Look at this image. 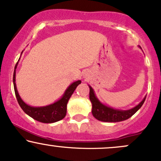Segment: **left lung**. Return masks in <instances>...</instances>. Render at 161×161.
I'll return each instance as SVG.
<instances>
[{
    "instance_id": "8db88e82",
    "label": "left lung",
    "mask_w": 161,
    "mask_h": 161,
    "mask_svg": "<svg viewBox=\"0 0 161 161\" xmlns=\"http://www.w3.org/2000/svg\"><path fill=\"white\" fill-rule=\"evenodd\" d=\"M89 87V99L92 105V113L97 120L105 122H119L125 121L135 114L144 104L146 97H144L140 103L135 107L128 110H118L104 105L100 102L95 94V92L91 86Z\"/></svg>"
}]
</instances>
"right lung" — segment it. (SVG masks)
<instances>
[{
    "mask_svg": "<svg viewBox=\"0 0 161 161\" xmlns=\"http://www.w3.org/2000/svg\"><path fill=\"white\" fill-rule=\"evenodd\" d=\"M19 61V60H18ZM18 62L16 64L14 68V72L13 76V82L14 87V92L17 98V102L21 108L23 109L24 112L26 114L31 117L33 119L40 121L42 123H54L56 121H59L63 118H65L67 110V103H68L69 99L70 98L72 93L74 92L75 89L81 84V80L75 81L67 88L65 91L64 94L63 96L55 102L54 103L50 104V105H46V106H40V107H33L26 104L22 98H20L17 89V86H16V69H17Z\"/></svg>",
    "mask_w": 161,
    "mask_h": 161,
    "instance_id": "add662e5",
    "label": "right lung"
}]
</instances>
